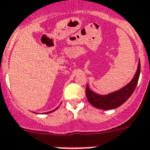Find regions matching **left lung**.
<instances>
[{
    "label": "left lung",
    "mask_w": 150,
    "mask_h": 150,
    "mask_svg": "<svg viewBox=\"0 0 150 150\" xmlns=\"http://www.w3.org/2000/svg\"><path fill=\"white\" fill-rule=\"evenodd\" d=\"M140 74V61H139L137 71L131 82L122 89L108 94L107 95H100L92 91L88 84L86 87V95L87 100L94 107L102 110H110L117 108L124 104L129 99L137 86Z\"/></svg>",
    "instance_id": "1"
}]
</instances>
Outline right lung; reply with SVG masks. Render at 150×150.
Segmentation results:
<instances>
[{"label": "right lung", "mask_w": 150, "mask_h": 150, "mask_svg": "<svg viewBox=\"0 0 150 150\" xmlns=\"http://www.w3.org/2000/svg\"><path fill=\"white\" fill-rule=\"evenodd\" d=\"M56 109H58V108H56V109H55V110H52V111H49V112H48V113H51V112H52V111H56Z\"/></svg>", "instance_id": "1"}]
</instances>
